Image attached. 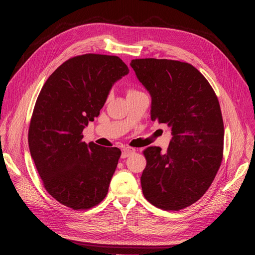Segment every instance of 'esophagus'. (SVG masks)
Returning <instances> with one entry per match:
<instances>
[{
  "label": "esophagus",
  "instance_id": "esophagus-1",
  "mask_svg": "<svg viewBox=\"0 0 255 255\" xmlns=\"http://www.w3.org/2000/svg\"><path fill=\"white\" fill-rule=\"evenodd\" d=\"M135 149L134 148H130V146H127V148H125L122 150V154H121V158H127L128 156H129L130 154L135 153Z\"/></svg>",
  "mask_w": 255,
  "mask_h": 255
}]
</instances>
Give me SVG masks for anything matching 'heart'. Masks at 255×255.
<instances>
[{"mask_svg": "<svg viewBox=\"0 0 255 255\" xmlns=\"http://www.w3.org/2000/svg\"><path fill=\"white\" fill-rule=\"evenodd\" d=\"M136 92H140V91H138L136 89H128V95H133V94H136Z\"/></svg>", "mask_w": 255, "mask_h": 255, "instance_id": "heart-1", "label": "heart"}]
</instances>
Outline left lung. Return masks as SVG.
Returning <instances> with one entry per match:
<instances>
[{"label": "left lung", "mask_w": 255, "mask_h": 255, "mask_svg": "<svg viewBox=\"0 0 255 255\" xmlns=\"http://www.w3.org/2000/svg\"><path fill=\"white\" fill-rule=\"evenodd\" d=\"M130 67L152 99L151 119L171 128L167 152L143 151L144 198L165 211L197 202L210 188L222 161L225 128L219 101L199 70L179 60L133 59Z\"/></svg>", "instance_id": "8db88e82"}]
</instances>
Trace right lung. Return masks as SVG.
<instances>
[{
    "label": "right lung",
    "instance_id": "1",
    "mask_svg": "<svg viewBox=\"0 0 255 255\" xmlns=\"http://www.w3.org/2000/svg\"><path fill=\"white\" fill-rule=\"evenodd\" d=\"M118 56L85 54L68 59L44 83L28 129L30 155L44 188L72 210L106 197L121 151L83 141L113 85L128 73Z\"/></svg>",
    "mask_w": 255,
    "mask_h": 255
}]
</instances>
